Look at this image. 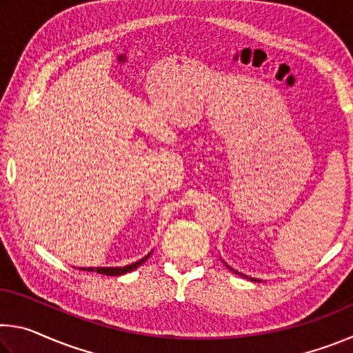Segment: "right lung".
<instances>
[{
	"label": "right lung",
	"instance_id": "add662e5",
	"mask_svg": "<svg viewBox=\"0 0 353 353\" xmlns=\"http://www.w3.org/2000/svg\"><path fill=\"white\" fill-rule=\"evenodd\" d=\"M148 256L149 255H146L145 259L132 263V265H128L123 268H82V271H97L98 274H104V276H121V274H126L129 271L137 270V268H139L143 261L148 260Z\"/></svg>",
	"mask_w": 353,
	"mask_h": 353
}]
</instances>
